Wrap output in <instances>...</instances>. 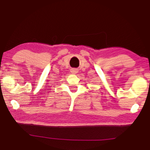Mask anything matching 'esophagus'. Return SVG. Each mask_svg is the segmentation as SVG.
Wrapping results in <instances>:
<instances>
[{"mask_svg": "<svg viewBox=\"0 0 150 150\" xmlns=\"http://www.w3.org/2000/svg\"><path fill=\"white\" fill-rule=\"evenodd\" d=\"M71 73L72 74H76V73H77V70L75 69H72L71 70Z\"/></svg>", "mask_w": 150, "mask_h": 150, "instance_id": "1", "label": "esophagus"}]
</instances>
